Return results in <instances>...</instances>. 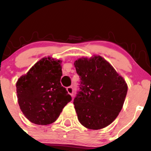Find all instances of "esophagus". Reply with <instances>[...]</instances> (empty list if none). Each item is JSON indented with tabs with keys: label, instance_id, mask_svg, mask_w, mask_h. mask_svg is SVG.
<instances>
[{
	"label": "esophagus",
	"instance_id": "34e87169",
	"mask_svg": "<svg viewBox=\"0 0 151 151\" xmlns=\"http://www.w3.org/2000/svg\"><path fill=\"white\" fill-rule=\"evenodd\" d=\"M67 92L69 93V94H70L71 96H73V88L72 87V86H68V87H67Z\"/></svg>",
	"mask_w": 151,
	"mask_h": 151
}]
</instances>
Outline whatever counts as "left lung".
<instances>
[{
  "label": "left lung",
  "instance_id": "obj_1",
  "mask_svg": "<svg viewBox=\"0 0 151 151\" xmlns=\"http://www.w3.org/2000/svg\"><path fill=\"white\" fill-rule=\"evenodd\" d=\"M80 77V91L74 99L78 120L84 127L108 126L122 109L128 91L125 79L99 55L81 58L74 63Z\"/></svg>",
  "mask_w": 151,
  "mask_h": 151
}]
</instances>
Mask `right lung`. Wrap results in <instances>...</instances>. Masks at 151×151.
Wrapping results in <instances>:
<instances>
[{"instance_id": "add662e5", "label": "right lung", "mask_w": 151, "mask_h": 151, "mask_svg": "<svg viewBox=\"0 0 151 151\" xmlns=\"http://www.w3.org/2000/svg\"><path fill=\"white\" fill-rule=\"evenodd\" d=\"M61 63L52 57L43 58L16 82L20 110L33 124L47 125L55 122L72 100L60 83Z\"/></svg>"}]
</instances>
